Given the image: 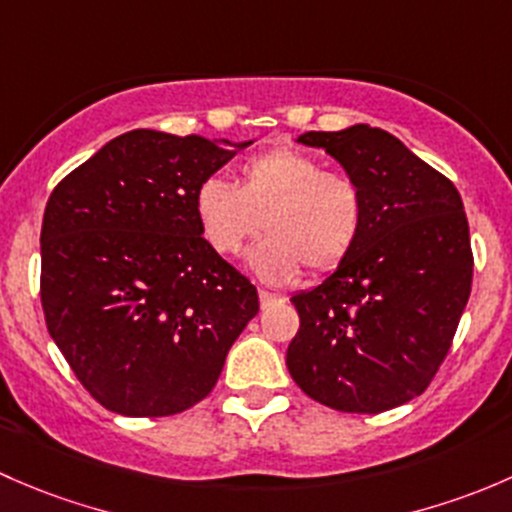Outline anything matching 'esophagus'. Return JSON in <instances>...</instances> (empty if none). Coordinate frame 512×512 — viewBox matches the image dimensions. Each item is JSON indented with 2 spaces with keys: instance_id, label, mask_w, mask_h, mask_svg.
Segmentation results:
<instances>
[{
  "instance_id": "1",
  "label": "esophagus",
  "mask_w": 512,
  "mask_h": 512,
  "mask_svg": "<svg viewBox=\"0 0 512 512\" xmlns=\"http://www.w3.org/2000/svg\"><path fill=\"white\" fill-rule=\"evenodd\" d=\"M258 300H261V308L266 310V308H271V305L281 303L283 295H278V293H273V291H266V288H258Z\"/></svg>"
}]
</instances>
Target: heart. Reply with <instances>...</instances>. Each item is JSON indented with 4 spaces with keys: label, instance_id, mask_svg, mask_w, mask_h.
Returning <instances> with one entry per match:
<instances>
[{
    "label": "heart",
    "instance_id": "1",
    "mask_svg": "<svg viewBox=\"0 0 512 512\" xmlns=\"http://www.w3.org/2000/svg\"><path fill=\"white\" fill-rule=\"evenodd\" d=\"M204 241L219 256H239L268 231L251 268L271 283L305 271L330 273L355 251L365 226V192L355 177L328 172L318 157L295 147H271L241 167V184L204 179L194 192Z\"/></svg>",
    "mask_w": 512,
    "mask_h": 512
}]
</instances>
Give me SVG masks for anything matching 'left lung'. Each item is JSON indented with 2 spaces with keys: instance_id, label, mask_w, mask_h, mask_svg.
Masks as SVG:
<instances>
[{
  "instance_id": "left-lung-1",
  "label": "left lung",
  "mask_w": 512,
  "mask_h": 512,
  "mask_svg": "<svg viewBox=\"0 0 512 512\" xmlns=\"http://www.w3.org/2000/svg\"><path fill=\"white\" fill-rule=\"evenodd\" d=\"M365 192L355 251L293 295L300 328L286 365L337 412L379 414L419 397L451 350L471 295L473 251L458 189L387 130L310 133Z\"/></svg>"
}]
</instances>
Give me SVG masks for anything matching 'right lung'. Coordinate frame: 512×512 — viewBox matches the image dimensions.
Here are the masks:
<instances>
[{
    "label": "right lung",
    "mask_w": 512,
    "mask_h": 512,
    "mask_svg": "<svg viewBox=\"0 0 512 512\" xmlns=\"http://www.w3.org/2000/svg\"><path fill=\"white\" fill-rule=\"evenodd\" d=\"M234 155L202 135L130 130L51 192L46 328L110 412L170 416L202 402L258 313L256 286L204 241L194 214L199 184Z\"/></svg>",
    "instance_id": "right-lung-1"
}]
</instances>
